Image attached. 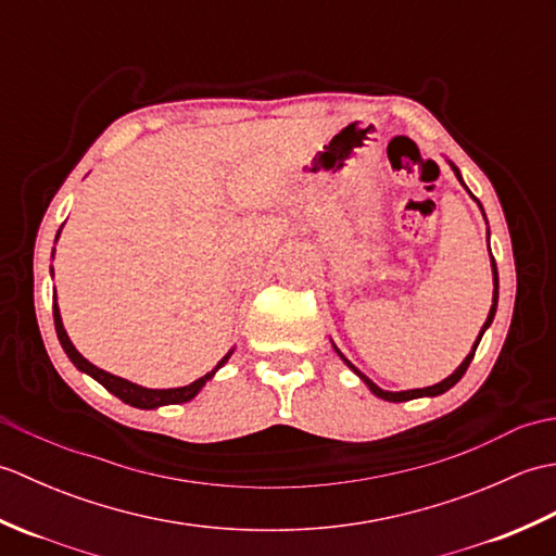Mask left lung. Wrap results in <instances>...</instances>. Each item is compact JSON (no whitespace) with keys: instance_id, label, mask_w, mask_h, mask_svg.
<instances>
[{"instance_id":"8db88e82","label":"left lung","mask_w":556,"mask_h":556,"mask_svg":"<svg viewBox=\"0 0 556 556\" xmlns=\"http://www.w3.org/2000/svg\"><path fill=\"white\" fill-rule=\"evenodd\" d=\"M452 169H454V174H456V179L460 181V184H464V179H460V174H458V169L454 167V164H452ZM492 275H494V296H492V308H490V315H488V320H485V325H482V329H480V337L476 339V346H473V351H470L468 353V356H466V361L464 363H460L458 365V368H456V372L454 375H448L446 377V380H442L440 384H432V387H422V389H408V392H384V389H380V387H377L372 380H370V377H365L358 368H356V365H351L344 356H341V351L337 349V353H339V356L341 358H344V363L349 365V368L353 370V372H356L358 377H361V380L365 382V384H368L370 387V392L375 394V396H380V399H384V401H394V404H399V401H410V399H418V396H437V394H444L446 392V389H452L458 380H460V377H464L466 375V370H468V365H470V361H473V356H476V349H478V344H480V339H482V334H485V329L492 325V320H494V313H497V299H500V277H497V263H494V257H492Z\"/></svg>"}]
</instances>
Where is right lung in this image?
I'll use <instances>...</instances> for the list:
<instances>
[{"label":"right lung","instance_id":"right-lung-1","mask_svg":"<svg viewBox=\"0 0 556 556\" xmlns=\"http://www.w3.org/2000/svg\"><path fill=\"white\" fill-rule=\"evenodd\" d=\"M52 308H54V329H56V337H59V341H62V349L66 351V356L71 358V363H74L78 370L88 372L90 377H96V380H98L104 389H108V392H112L114 396H119V399L124 401V404L136 406V408H157V406L184 404V401H191V399L200 392V389H203V384L210 380V377L215 375V370L222 368V365L227 363L229 356H231V351H229L227 356H224V358L217 363L215 370L203 375V377H200V380H195V382H191V384H186V387H176V389H146V387H140V384H134V382L124 380V377H116V375L104 372V370L96 368V365H92L90 361L83 358L80 353L76 351V346L71 344V339H68L66 329H64V325H62V315H59V305L54 303Z\"/></svg>","mask_w":556,"mask_h":556}]
</instances>
